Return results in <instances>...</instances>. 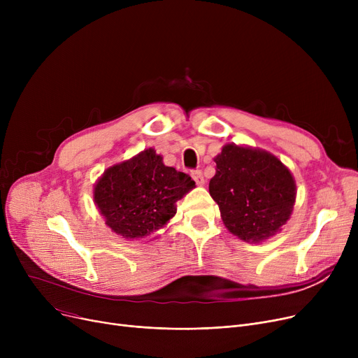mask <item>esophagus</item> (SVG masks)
<instances>
[{
  "mask_svg": "<svg viewBox=\"0 0 358 358\" xmlns=\"http://www.w3.org/2000/svg\"><path fill=\"white\" fill-rule=\"evenodd\" d=\"M192 177H193V180L196 181L197 185H200V187L204 185V177H203L200 169H197V171H193V173H192Z\"/></svg>",
  "mask_w": 358,
  "mask_h": 358,
  "instance_id": "esophagus-1",
  "label": "esophagus"
}]
</instances>
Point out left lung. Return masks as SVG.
Returning <instances> with one entry per match:
<instances>
[{"mask_svg":"<svg viewBox=\"0 0 358 358\" xmlns=\"http://www.w3.org/2000/svg\"><path fill=\"white\" fill-rule=\"evenodd\" d=\"M215 162L209 193L227 229L254 243L278 234L296 201L290 169L268 150L236 143L223 145Z\"/></svg>","mask_w":358,"mask_h":358,"instance_id":"1","label":"left lung"}]
</instances>
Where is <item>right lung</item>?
I'll return each instance as SVG.
<instances>
[{
	"instance_id": "obj_1",
	"label": "right lung",
	"mask_w": 358,
	"mask_h": 358,
	"mask_svg": "<svg viewBox=\"0 0 358 358\" xmlns=\"http://www.w3.org/2000/svg\"><path fill=\"white\" fill-rule=\"evenodd\" d=\"M196 182L166 166L154 148L108 166L94 184V204L111 232L141 241L164 228L177 213V201Z\"/></svg>"
}]
</instances>
